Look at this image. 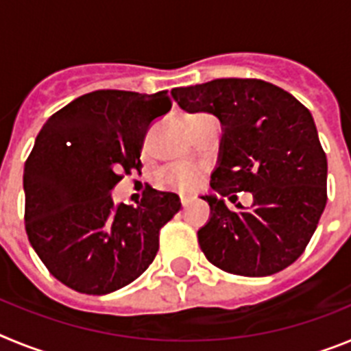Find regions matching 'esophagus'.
<instances>
[{"label": "esophagus", "instance_id": "esophagus-1", "mask_svg": "<svg viewBox=\"0 0 351 351\" xmlns=\"http://www.w3.org/2000/svg\"><path fill=\"white\" fill-rule=\"evenodd\" d=\"M190 204H191V200H190V198H184V197L181 198V206H182V209H186V207L190 206Z\"/></svg>", "mask_w": 351, "mask_h": 351}]
</instances>
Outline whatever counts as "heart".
<instances>
[{
  "mask_svg": "<svg viewBox=\"0 0 351 351\" xmlns=\"http://www.w3.org/2000/svg\"><path fill=\"white\" fill-rule=\"evenodd\" d=\"M200 179H202L200 170L191 169V167H178V169H172L165 173L163 182L169 186H176V188L190 191L200 184Z\"/></svg>",
  "mask_w": 351,
  "mask_h": 351,
  "instance_id": "b5f03b06",
  "label": "heart"
}]
</instances>
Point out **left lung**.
Returning a JSON list of instances; mask_svg holds the SVG:
<instances>
[{"label":"left lung","mask_w":351,"mask_h":351,"mask_svg":"<svg viewBox=\"0 0 351 351\" xmlns=\"http://www.w3.org/2000/svg\"><path fill=\"white\" fill-rule=\"evenodd\" d=\"M186 112L219 119L223 137L210 188L209 221L198 244L213 265L262 278L287 269L308 246L327 204V156L311 112L295 96L260 79H216L172 89ZM254 195L234 213L223 196ZM234 195H231V198Z\"/></svg>","instance_id":"1"}]
</instances>
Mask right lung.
<instances>
[{
  "instance_id": "1",
  "label": "right lung",
  "mask_w": 351,
  "mask_h": 351,
  "mask_svg": "<svg viewBox=\"0 0 351 351\" xmlns=\"http://www.w3.org/2000/svg\"><path fill=\"white\" fill-rule=\"evenodd\" d=\"M172 107L167 91L101 89L42 126L24 165L27 239L56 280L105 295L153 263L160 228L181 209L176 193L149 188L137 207L114 206L121 173L141 170L149 126Z\"/></svg>"
}]
</instances>
